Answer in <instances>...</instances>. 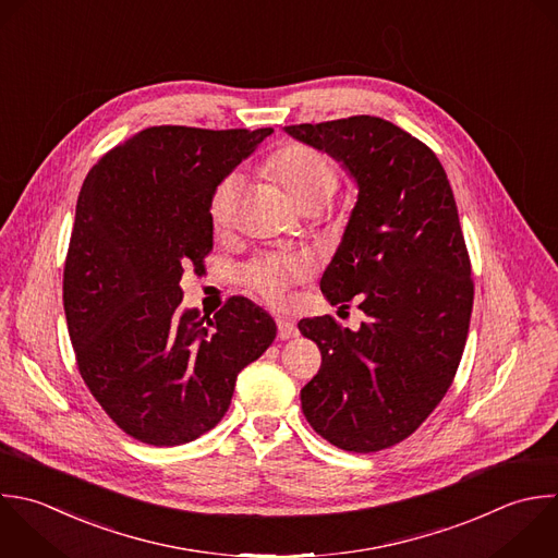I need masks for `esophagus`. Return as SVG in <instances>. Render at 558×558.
Wrapping results in <instances>:
<instances>
[{
  "instance_id": "obj_1",
  "label": "esophagus",
  "mask_w": 558,
  "mask_h": 558,
  "mask_svg": "<svg viewBox=\"0 0 558 558\" xmlns=\"http://www.w3.org/2000/svg\"><path fill=\"white\" fill-rule=\"evenodd\" d=\"M277 331H279V338H281V340H290V338H296V336H299L296 325L290 323V320H283V318L277 320Z\"/></svg>"
}]
</instances>
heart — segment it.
Here are the masks:
<instances>
[{"label": "heart", "mask_w": 558, "mask_h": 558, "mask_svg": "<svg viewBox=\"0 0 558 558\" xmlns=\"http://www.w3.org/2000/svg\"><path fill=\"white\" fill-rule=\"evenodd\" d=\"M266 174L275 179L286 196L299 207L323 205L336 190L338 177L331 161L310 146L292 144L266 161ZM240 192V177H225L211 194L209 216L216 229L231 225ZM307 275V266L294 257L270 255L253 262L244 270V281L257 290L266 301L281 305L288 299V288Z\"/></svg>", "instance_id": "obj_1"}]
</instances>
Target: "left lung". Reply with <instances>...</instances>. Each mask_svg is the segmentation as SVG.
Here are the masks:
<instances>
[{"mask_svg": "<svg viewBox=\"0 0 558 558\" xmlns=\"http://www.w3.org/2000/svg\"><path fill=\"white\" fill-rule=\"evenodd\" d=\"M286 133L331 155L357 183L320 290L331 305L360 296L366 314L357 331L331 316L299 323L323 355L301 408L331 445L379 451L432 414L464 351L473 279L453 192L436 155L381 118L294 124Z\"/></svg>", "mask_w": 558, "mask_h": 558, "instance_id": "1", "label": "left lung"}]
</instances>
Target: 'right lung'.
Masks as SVG:
<instances>
[{
    "label": "right lung",
    "mask_w": 558,
    "mask_h": 558,
    "mask_svg": "<svg viewBox=\"0 0 558 558\" xmlns=\"http://www.w3.org/2000/svg\"><path fill=\"white\" fill-rule=\"evenodd\" d=\"M272 129L153 126L87 174L63 272L78 371L129 436L174 447L225 416L238 373L275 340L244 296L214 318L183 310L185 266L214 248L211 194Z\"/></svg>",
    "instance_id": "right-lung-1"
}]
</instances>
